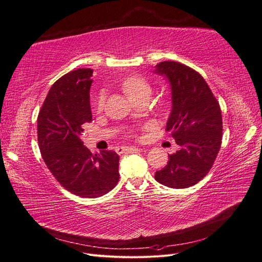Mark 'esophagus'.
<instances>
[{
    "instance_id": "1",
    "label": "esophagus",
    "mask_w": 262,
    "mask_h": 262,
    "mask_svg": "<svg viewBox=\"0 0 262 262\" xmlns=\"http://www.w3.org/2000/svg\"><path fill=\"white\" fill-rule=\"evenodd\" d=\"M138 148L134 147V146H123V147H119L116 148V152H118L119 154H122L124 152H127V151H132V150H136Z\"/></svg>"
}]
</instances>
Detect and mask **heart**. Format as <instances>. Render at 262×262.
I'll list each match as a JSON object with an SVG mask.
<instances>
[{
  "instance_id": "heart-1",
  "label": "heart",
  "mask_w": 262,
  "mask_h": 262,
  "mask_svg": "<svg viewBox=\"0 0 262 262\" xmlns=\"http://www.w3.org/2000/svg\"><path fill=\"white\" fill-rule=\"evenodd\" d=\"M122 91L128 97L130 101L140 98H148L151 95V85L149 82L138 75H132L126 77L121 84ZM104 103V96L101 94L96 101V106L98 110H101Z\"/></svg>"
}]
</instances>
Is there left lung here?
<instances>
[{"label": "left lung", "instance_id": "obj_1", "mask_svg": "<svg viewBox=\"0 0 262 262\" xmlns=\"http://www.w3.org/2000/svg\"><path fill=\"white\" fill-rule=\"evenodd\" d=\"M153 72L169 83L171 109L166 130L179 146L154 177L166 187L185 189L204 178L217 158L222 137L220 106L202 75L188 66L163 61Z\"/></svg>", "mask_w": 262, "mask_h": 262}]
</instances>
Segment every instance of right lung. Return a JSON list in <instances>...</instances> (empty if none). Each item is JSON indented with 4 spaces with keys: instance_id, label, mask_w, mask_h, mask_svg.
<instances>
[{
    "instance_id": "right-lung-1",
    "label": "right lung",
    "mask_w": 262,
    "mask_h": 262,
    "mask_svg": "<svg viewBox=\"0 0 262 262\" xmlns=\"http://www.w3.org/2000/svg\"><path fill=\"white\" fill-rule=\"evenodd\" d=\"M93 69H77L51 87L37 116V140L47 168L72 194L98 198L119 181L120 157L114 151L92 153L84 146L85 123L93 120L90 90Z\"/></svg>"
}]
</instances>
